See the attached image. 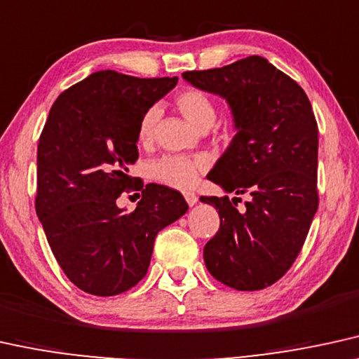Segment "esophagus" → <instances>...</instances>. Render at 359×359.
<instances>
[{
    "mask_svg": "<svg viewBox=\"0 0 359 359\" xmlns=\"http://www.w3.org/2000/svg\"><path fill=\"white\" fill-rule=\"evenodd\" d=\"M184 197H185V201H187V203H189L190 207L195 205V203L198 202V197H197V195H195L194 192H185Z\"/></svg>",
    "mask_w": 359,
    "mask_h": 359,
    "instance_id": "34e87169",
    "label": "esophagus"
}]
</instances>
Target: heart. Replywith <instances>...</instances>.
<instances>
[{
    "label": "heart",
    "instance_id": "b5f03b06",
    "mask_svg": "<svg viewBox=\"0 0 359 359\" xmlns=\"http://www.w3.org/2000/svg\"><path fill=\"white\" fill-rule=\"evenodd\" d=\"M175 106L190 124L203 129L210 127L215 121V106L203 90L187 88L175 96ZM161 117L157 107L144 112L137 126V137L140 142H151ZM207 167L203 157L189 156H164L151 164V175L157 182L174 189H190L201 172Z\"/></svg>",
    "mask_w": 359,
    "mask_h": 359
}]
</instances>
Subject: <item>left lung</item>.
Here are the masks:
<instances>
[{
	"label": "left lung",
	"instance_id": "left-lung-1",
	"mask_svg": "<svg viewBox=\"0 0 359 359\" xmlns=\"http://www.w3.org/2000/svg\"><path fill=\"white\" fill-rule=\"evenodd\" d=\"M182 78L229 104L237 134L207 177L225 194L248 195L243 212L235 207L237 197H201L220 215L219 232L203 248L207 270L240 292L270 287L293 265L318 208L311 104L262 56Z\"/></svg>",
	"mask_w": 359,
	"mask_h": 359
}]
</instances>
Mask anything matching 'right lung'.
<instances>
[{
  "mask_svg": "<svg viewBox=\"0 0 359 359\" xmlns=\"http://www.w3.org/2000/svg\"><path fill=\"white\" fill-rule=\"evenodd\" d=\"M177 81L97 71L49 111L38 144L36 213L59 266L86 293L114 297L135 287L157 233L189 210L182 194L156 184L146 185L134 212L117 205L137 180L129 165L139 157L140 117Z\"/></svg>",
  "mask_w": 359,
  "mask_h": 359,
  "instance_id": "obj_1",
  "label": "right lung"
}]
</instances>
